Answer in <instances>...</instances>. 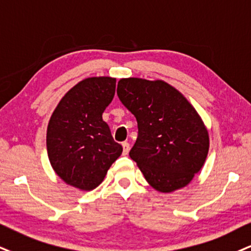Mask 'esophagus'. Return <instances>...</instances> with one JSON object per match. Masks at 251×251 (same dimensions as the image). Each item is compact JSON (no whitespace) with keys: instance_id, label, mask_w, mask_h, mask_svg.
<instances>
[{"instance_id":"34e87169","label":"esophagus","mask_w":251,"mask_h":251,"mask_svg":"<svg viewBox=\"0 0 251 251\" xmlns=\"http://www.w3.org/2000/svg\"><path fill=\"white\" fill-rule=\"evenodd\" d=\"M122 147H123V154H128L129 150H130V144H129L128 142H123Z\"/></svg>"}]
</instances>
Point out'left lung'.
<instances>
[{"label":"left lung","mask_w":251,"mask_h":251,"mask_svg":"<svg viewBox=\"0 0 251 251\" xmlns=\"http://www.w3.org/2000/svg\"><path fill=\"white\" fill-rule=\"evenodd\" d=\"M117 95L137 121L138 136L129 156L147 181L163 193L186 186L202 168L209 148L197 110L162 80L121 79Z\"/></svg>","instance_id":"1"}]
</instances>
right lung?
<instances>
[{
	"instance_id": "1",
	"label": "right lung",
	"mask_w": 251,
	"mask_h": 251,
	"mask_svg": "<svg viewBox=\"0 0 251 251\" xmlns=\"http://www.w3.org/2000/svg\"><path fill=\"white\" fill-rule=\"evenodd\" d=\"M116 79L88 78L61 99L48 126L46 147L59 177L82 191L98 187L122 153L102 113L115 95Z\"/></svg>"
}]
</instances>
